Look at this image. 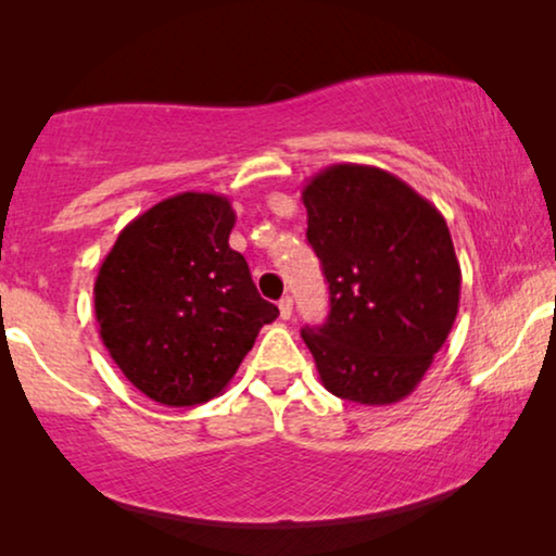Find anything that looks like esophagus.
Segmentation results:
<instances>
[{
	"label": "esophagus",
	"mask_w": 556,
	"mask_h": 556,
	"mask_svg": "<svg viewBox=\"0 0 556 556\" xmlns=\"http://www.w3.org/2000/svg\"><path fill=\"white\" fill-rule=\"evenodd\" d=\"M278 311H280V318H283V321H288V318L293 316V299H291V295H283V299L278 301Z\"/></svg>",
	"instance_id": "34e87169"
}]
</instances>
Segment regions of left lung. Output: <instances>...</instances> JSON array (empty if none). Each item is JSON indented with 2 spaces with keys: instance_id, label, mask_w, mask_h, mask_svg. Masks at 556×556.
Instances as JSON below:
<instances>
[{
  "instance_id": "obj_1",
  "label": "left lung",
  "mask_w": 556,
  "mask_h": 556,
  "mask_svg": "<svg viewBox=\"0 0 556 556\" xmlns=\"http://www.w3.org/2000/svg\"><path fill=\"white\" fill-rule=\"evenodd\" d=\"M301 194L329 280V318L301 331L321 384L359 405L405 400L458 316L460 265L445 217L364 164L326 166Z\"/></svg>"
}]
</instances>
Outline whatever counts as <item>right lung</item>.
I'll use <instances>...</instances> for the list:
<instances>
[{
	"label": "right lung",
	"instance_id": "add662e5",
	"mask_svg": "<svg viewBox=\"0 0 556 556\" xmlns=\"http://www.w3.org/2000/svg\"><path fill=\"white\" fill-rule=\"evenodd\" d=\"M227 197L181 192L131 219L96 278V321L111 359L159 405L217 397L276 321L230 248Z\"/></svg>",
	"mask_w": 556,
	"mask_h": 556
}]
</instances>
